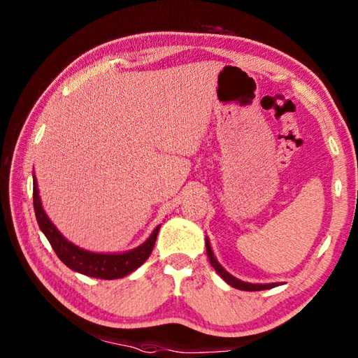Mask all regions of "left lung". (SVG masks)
<instances>
[{
  "instance_id": "left-lung-1",
  "label": "left lung",
  "mask_w": 358,
  "mask_h": 358,
  "mask_svg": "<svg viewBox=\"0 0 358 358\" xmlns=\"http://www.w3.org/2000/svg\"><path fill=\"white\" fill-rule=\"evenodd\" d=\"M206 252H208V257H209V262L210 264L214 266V269L217 271V273L220 277H222L227 285H231L232 287L235 289H240V291H264V289H271V287H275L278 286V283H269V285H255V283H246V281H241L238 278H235L234 275H231L229 272H227L222 264H220L217 262V258L214 255V252H212V248H210V243L206 237Z\"/></svg>"
}]
</instances>
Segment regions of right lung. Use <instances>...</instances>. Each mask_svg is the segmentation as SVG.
Listing matches in <instances>:
<instances>
[{
	"instance_id": "right-lung-1",
	"label": "right lung",
	"mask_w": 358,
	"mask_h": 358,
	"mask_svg": "<svg viewBox=\"0 0 358 358\" xmlns=\"http://www.w3.org/2000/svg\"><path fill=\"white\" fill-rule=\"evenodd\" d=\"M34 209L38 226L45 235V238L49 240L50 246L55 250L59 260H62L67 268L72 271H77L80 273H85L87 277L103 278V280H115L123 278L127 273L134 272L136 268L148 260L152 249H154L157 235L159 231V226H157L154 232L150 234V237L132 250L121 254H98L90 252V250L81 249L75 246L67 238L63 237V234L59 232L55 224H53L49 217L45 215L43 209L40 194H38V185L36 178L34 175Z\"/></svg>"
}]
</instances>
